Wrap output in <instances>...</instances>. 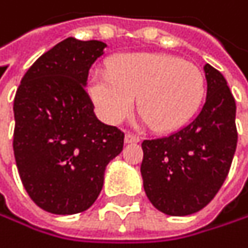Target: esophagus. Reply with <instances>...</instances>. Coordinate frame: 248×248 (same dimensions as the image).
<instances>
[{"instance_id": "34e87169", "label": "esophagus", "mask_w": 248, "mask_h": 248, "mask_svg": "<svg viewBox=\"0 0 248 248\" xmlns=\"http://www.w3.org/2000/svg\"><path fill=\"white\" fill-rule=\"evenodd\" d=\"M141 141V138H140V135H137V134H132V132H126V135H125V142H140Z\"/></svg>"}]
</instances>
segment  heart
I'll return each instance as SVG.
<instances>
[{
  "instance_id": "1",
  "label": "heart",
  "mask_w": 248,
  "mask_h": 248,
  "mask_svg": "<svg viewBox=\"0 0 248 248\" xmlns=\"http://www.w3.org/2000/svg\"><path fill=\"white\" fill-rule=\"evenodd\" d=\"M205 75L192 62L154 53L117 56L108 71H97L90 79V94L108 123H120L134 110L157 131H173L187 123L205 97Z\"/></svg>"
}]
</instances>
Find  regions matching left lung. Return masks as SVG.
<instances>
[{
  "mask_svg": "<svg viewBox=\"0 0 248 248\" xmlns=\"http://www.w3.org/2000/svg\"><path fill=\"white\" fill-rule=\"evenodd\" d=\"M208 93L199 114L180 131L142 142L141 174L150 202L185 217L203 209L224 185L237 148L235 100L224 75L203 66Z\"/></svg>",
  "mask_w": 248,
  "mask_h": 248,
  "instance_id": "obj_1",
  "label": "left lung"
}]
</instances>
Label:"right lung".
<instances>
[{
	"instance_id": "right-lung-1",
	"label": "right lung",
	"mask_w": 248,
	"mask_h": 248,
	"mask_svg": "<svg viewBox=\"0 0 248 248\" xmlns=\"http://www.w3.org/2000/svg\"><path fill=\"white\" fill-rule=\"evenodd\" d=\"M106 43L68 37L24 74L14 97V157L31 201L50 214L87 211L101 192L106 166L123 150L119 128L94 114L88 71Z\"/></svg>"
}]
</instances>
